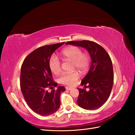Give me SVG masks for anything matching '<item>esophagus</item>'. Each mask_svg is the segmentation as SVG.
<instances>
[{
  "label": "esophagus",
  "instance_id": "34e87169",
  "mask_svg": "<svg viewBox=\"0 0 135 135\" xmlns=\"http://www.w3.org/2000/svg\"><path fill=\"white\" fill-rule=\"evenodd\" d=\"M71 89H72V88L68 87V86H66V87H65V89L67 90H70Z\"/></svg>",
  "mask_w": 135,
  "mask_h": 135
}]
</instances>
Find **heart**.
<instances>
[{"mask_svg": "<svg viewBox=\"0 0 135 135\" xmlns=\"http://www.w3.org/2000/svg\"><path fill=\"white\" fill-rule=\"evenodd\" d=\"M61 56L65 60L72 61L73 69H78L81 72L86 71L90 65V58L87 53H82L81 48L75 46L68 47L61 51ZM49 66L51 72L58 74L61 71V62L57 57L53 54L49 60ZM80 75L78 71L72 73H63L59 76V81L62 84L72 86L76 84Z\"/></svg>", "mask_w": 135, "mask_h": 135, "instance_id": "obj_1", "label": "heart"}]
</instances>
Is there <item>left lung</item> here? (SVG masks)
<instances>
[{
    "label": "left lung",
    "instance_id": "1",
    "mask_svg": "<svg viewBox=\"0 0 135 135\" xmlns=\"http://www.w3.org/2000/svg\"><path fill=\"white\" fill-rule=\"evenodd\" d=\"M66 45L85 48L91 59L90 70L81 83L85 88L78 89L79 93L77 103L86 110L100 107L110 97L113 86V68L110 56L104 48L93 41H70ZM86 87L90 89L89 91H86Z\"/></svg>",
    "mask_w": 135,
    "mask_h": 135
}]
</instances>
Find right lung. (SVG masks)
<instances>
[{"instance_id": "obj_1", "label": "right lung", "mask_w": 135, "mask_h": 135, "mask_svg": "<svg viewBox=\"0 0 135 135\" xmlns=\"http://www.w3.org/2000/svg\"><path fill=\"white\" fill-rule=\"evenodd\" d=\"M64 42L46 45L28 54L21 68L20 88L29 107L42 116L51 115L60 105V96L65 91L64 86H58L50 92L47 89L56 87L49 66V60L57 49Z\"/></svg>"}]
</instances>
